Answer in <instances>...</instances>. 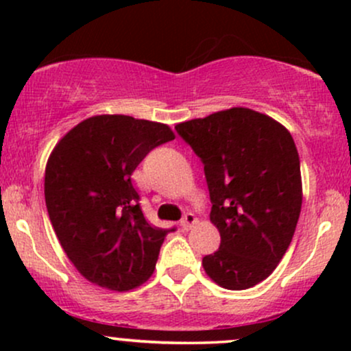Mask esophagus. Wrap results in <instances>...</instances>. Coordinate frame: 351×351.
<instances>
[{"label": "esophagus", "mask_w": 351, "mask_h": 351, "mask_svg": "<svg viewBox=\"0 0 351 351\" xmlns=\"http://www.w3.org/2000/svg\"><path fill=\"white\" fill-rule=\"evenodd\" d=\"M198 223V219H196L195 215H191V213H188V215H184L183 219H181L180 226L184 229V231H188V229H191L195 224Z\"/></svg>", "instance_id": "1"}]
</instances>
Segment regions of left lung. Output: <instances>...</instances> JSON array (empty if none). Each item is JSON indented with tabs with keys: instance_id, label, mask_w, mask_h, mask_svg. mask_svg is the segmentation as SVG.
Returning a JSON list of instances; mask_svg holds the SVG:
<instances>
[{
	"instance_id": "obj_1",
	"label": "left lung",
	"mask_w": 351,
	"mask_h": 351,
	"mask_svg": "<svg viewBox=\"0 0 351 351\" xmlns=\"http://www.w3.org/2000/svg\"><path fill=\"white\" fill-rule=\"evenodd\" d=\"M199 156L221 234L203 257L209 279L244 291L267 279L291 245L302 208L300 160L291 132L245 107L176 125Z\"/></svg>"
}]
</instances>
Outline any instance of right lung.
Returning <instances> with one entry per match:
<instances>
[{"mask_svg":"<svg viewBox=\"0 0 351 351\" xmlns=\"http://www.w3.org/2000/svg\"><path fill=\"white\" fill-rule=\"evenodd\" d=\"M168 125L128 115H95L67 132L49 155L44 196L64 252L92 284L125 292L150 279L165 236L138 204L132 173Z\"/></svg>","mask_w":351,"mask_h":351,"instance_id":"1","label":"right lung"}]
</instances>
